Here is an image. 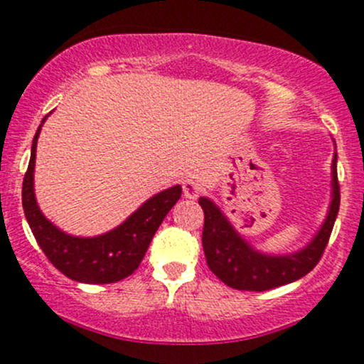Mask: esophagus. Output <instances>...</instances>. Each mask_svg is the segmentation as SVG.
Here are the masks:
<instances>
[{"label":"esophagus","instance_id":"1","mask_svg":"<svg viewBox=\"0 0 364 364\" xmlns=\"http://www.w3.org/2000/svg\"><path fill=\"white\" fill-rule=\"evenodd\" d=\"M200 191H202V186H200L195 179H185V181H183V193H185L186 198H198Z\"/></svg>","mask_w":364,"mask_h":364}]
</instances>
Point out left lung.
Masks as SVG:
<instances>
[{
    "label": "left lung",
    "mask_w": 364,
    "mask_h": 364,
    "mask_svg": "<svg viewBox=\"0 0 364 364\" xmlns=\"http://www.w3.org/2000/svg\"><path fill=\"white\" fill-rule=\"evenodd\" d=\"M198 203L205 214L202 245L208 269L225 286L240 291H269L298 281L311 272L327 248L341 205L339 179H337V154L332 161V202L328 214L316 236L299 252L291 255H265L246 243L232 228L220 208L212 200L202 198Z\"/></svg>",
    "instance_id": "1"
}]
</instances>
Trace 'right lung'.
<instances>
[{"mask_svg":"<svg viewBox=\"0 0 364 364\" xmlns=\"http://www.w3.org/2000/svg\"><path fill=\"white\" fill-rule=\"evenodd\" d=\"M46 118L32 140L31 161L23 178L22 205L27 223L48 260L66 277L85 284L118 282L139 269L159 225L181 196V186L176 185L154 195L123 224L106 235L94 237L66 235L46 219L36 202V149Z\"/></svg>","mask_w":364,"mask_h":364,"instance_id":"obj_1","label":"right lung"}]
</instances>
